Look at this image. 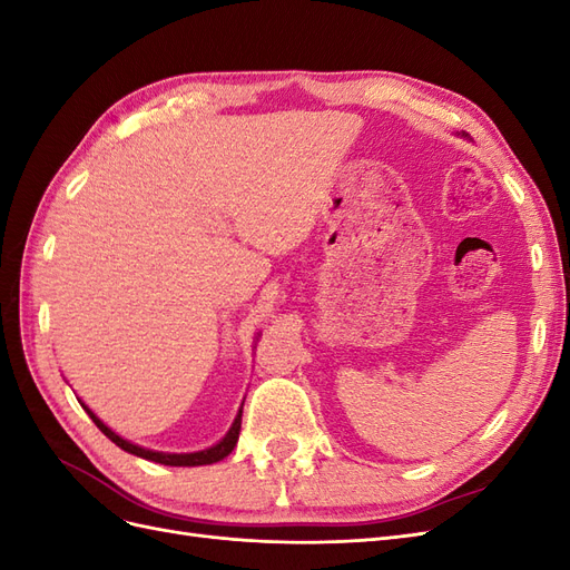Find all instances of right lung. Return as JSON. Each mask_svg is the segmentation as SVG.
Wrapping results in <instances>:
<instances>
[{"mask_svg":"<svg viewBox=\"0 0 570 570\" xmlns=\"http://www.w3.org/2000/svg\"><path fill=\"white\" fill-rule=\"evenodd\" d=\"M82 409L90 413V419L95 421V425H97V428L101 430V433H105L114 444H118L120 450H126V452H130V454H135V456H142V459H147V461L164 463V465H206V463H216V461H220V459H226V456L233 452V446L237 444L239 425H243V411H239L235 423H233V428L228 430V435L223 438L218 444H214L212 450L195 452V454H164V452H149V450H145V446H137V444H132V442H128V440H124V438H118V435L114 433V430H109L105 423H101L88 406L82 404Z\"/></svg>","mask_w":570,"mask_h":570,"instance_id":"obj_1","label":"right lung"}]
</instances>
